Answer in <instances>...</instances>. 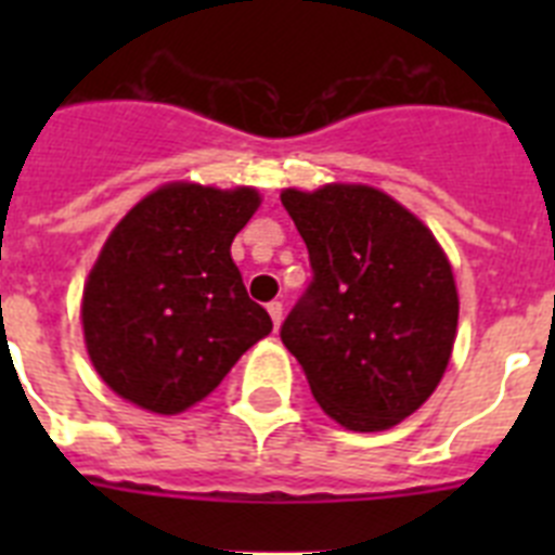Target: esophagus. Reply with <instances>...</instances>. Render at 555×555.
I'll list each match as a JSON object with an SVG mask.
<instances>
[{
	"label": "esophagus",
	"instance_id": "obj_1",
	"mask_svg": "<svg viewBox=\"0 0 555 555\" xmlns=\"http://www.w3.org/2000/svg\"><path fill=\"white\" fill-rule=\"evenodd\" d=\"M267 311H269V317H272V322H274V331H278V327H281V322H283V302H269L267 306Z\"/></svg>",
	"mask_w": 555,
	"mask_h": 555
}]
</instances>
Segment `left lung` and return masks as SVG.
I'll use <instances>...</instances> for the list:
<instances>
[{
    "label": "left lung",
    "instance_id": "left-lung-1",
    "mask_svg": "<svg viewBox=\"0 0 555 555\" xmlns=\"http://www.w3.org/2000/svg\"><path fill=\"white\" fill-rule=\"evenodd\" d=\"M313 281L281 327L313 400L361 434L403 423L434 395L459 325L448 255L372 185L286 189Z\"/></svg>",
    "mask_w": 555,
    "mask_h": 555
}]
</instances>
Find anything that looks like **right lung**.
Returning <instances> with one entry per match:
<instances>
[{
    "label": "right lung",
    "mask_w": 555,
    "mask_h": 555,
    "mask_svg": "<svg viewBox=\"0 0 555 555\" xmlns=\"http://www.w3.org/2000/svg\"><path fill=\"white\" fill-rule=\"evenodd\" d=\"M258 191L160 185L130 208L82 288L88 358L113 391L152 414H180L222 384L272 331L230 258Z\"/></svg>",
    "instance_id": "add662e5"
}]
</instances>
